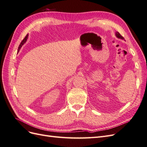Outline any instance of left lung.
<instances>
[{"label": "left lung", "mask_w": 147, "mask_h": 147, "mask_svg": "<svg viewBox=\"0 0 147 147\" xmlns=\"http://www.w3.org/2000/svg\"><path fill=\"white\" fill-rule=\"evenodd\" d=\"M115 35H116V36L119 38H121V39H124V37L123 36H121V35L118 32H117L116 34H115Z\"/></svg>", "instance_id": "left-lung-1"}]
</instances>
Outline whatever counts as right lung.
Returning <instances> with one entry per match:
<instances>
[{"label": "right lung", "mask_w": 147, "mask_h": 147, "mask_svg": "<svg viewBox=\"0 0 147 147\" xmlns=\"http://www.w3.org/2000/svg\"><path fill=\"white\" fill-rule=\"evenodd\" d=\"M28 35H26V36L25 37V38L23 40H22V42H21V43H20V45H19V47H18V51H20V48H21V47L23 45V44L26 42V40H27V38H28Z\"/></svg>", "instance_id": "obj_1"}]
</instances>
